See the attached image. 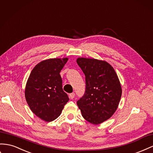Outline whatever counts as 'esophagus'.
<instances>
[{
  "instance_id": "34e87169",
  "label": "esophagus",
  "mask_w": 153,
  "mask_h": 153,
  "mask_svg": "<svg viewBox=\"0 0 153 153\" xmlns=\"http://www.w3.org/2000/svg\"><path fill=\"white\" fill-rule=\"evenodd\" d=\"M75 93H70V94H69V98H71V99H73L74 98H75Z\"/></svg>"
}]
</instances>
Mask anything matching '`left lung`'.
Listing matches in <instances>:
<instances>
[{
    "instance_id": "8db88e82",
    "label": "left lung",
    "mask_w": 153,
    "mask_h": 153,
    "mask_svg": "<svg viewBox=\"0 0 153 153\" xmlns=\"http://www.w3.org/2000/svg\"><path fill=\"white\" fill-rule=\"evenodd\" d=\"M76 62L85 76L84 96L77 101L82 117L94 125L108 120L117 109L122 88L114 69L104 60L78 58Z\"/></svg>"
}]
</instances>
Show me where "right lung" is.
Listing matches in <instances>:
<instances>
[{
	"instance_id": "right-lung-1",
	"label": "right lung",
	"mask_w": 153,
	"mask_h": 153,
	"mask_svg": "<svg viewBox=\"0 0 153 153\" xmlns=\"http://www.w3.org/2000/svg\"><path fill=\"white\" fill-rule=\"evenodd\" d=\"M68 60V58L43 60L35 65L28 78L26 100L32 112L42 120L57 118L69 101L60 75Z\"/></svg>"
}]
</instances>
